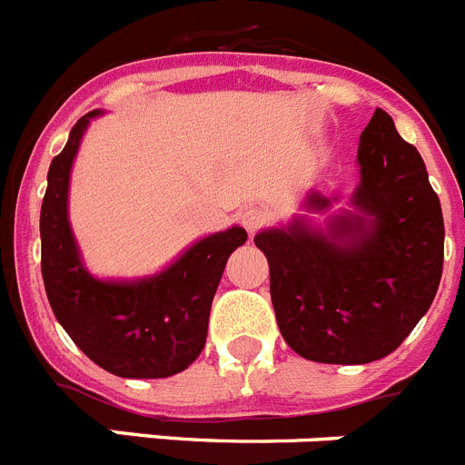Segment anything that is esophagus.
<instances>
[{"mask_svg": "<svg viewBox=\"0 0 465 465\" xmlns=\"http://www.w3.org/2000/svg\"><path fill=\"white\" fill-rule=\"evenodd\" d=\"M264 222H266V213L262 208H248L241 213V224H243V229L250 233V236H252V233L264 224Z\"/></svg>", "mask_w": 465, "mask_h": 465, "instance_id": "1", "label": "esophagus"}]
</instances>
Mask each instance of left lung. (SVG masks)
<instances>
[{"mask_svg": "<svg viewBox=\"0 0 465 465\" xmlns=\"http://www.w3.org/2000/svg\"><path fill=\"white\" fill-rule=\"evenodd\" d=\"M353 210L313 229L304 217L264 229L278 328L294 353L330 365H365L393 353L430 309L445 260V222L417 147L383 110L358 147ZM334 199L311 192L309 210Z\"/></svg>", "mask_w": 465, "mask_h": 465, "instance_id": "left-lung-1", "label": "left lung"}]
</instances>
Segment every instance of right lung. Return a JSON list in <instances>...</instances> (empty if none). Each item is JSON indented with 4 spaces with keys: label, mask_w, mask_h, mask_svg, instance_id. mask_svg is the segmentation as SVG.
<instances>
[{
    "label": "right lung",
    "mask_w": 465,
    "mask_h": 465,
    "mask_svg": "<svg viewBox=\"0 0 465 465\" xmlns=\"http://www.w3.org/2000/svg\"><path fill=\"white\" fill-rule=\"evenodd\" d=\"M93 110L76 121L51 161L44 193L42 276L55 318L84 353L126 379L173 377L205 346L213 297L229 255L248 241L243 227L205 236L168 269L140 281H100L84 266L67 217L70 171Z\"/></svg>",
    "instance_id": "obj_1"
}]
</instances>
